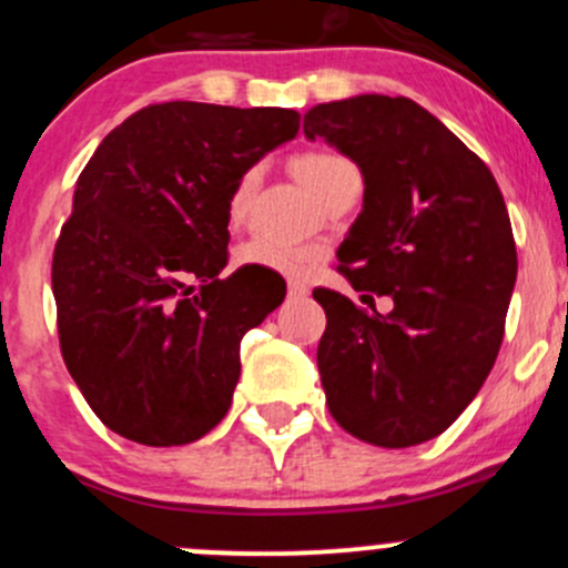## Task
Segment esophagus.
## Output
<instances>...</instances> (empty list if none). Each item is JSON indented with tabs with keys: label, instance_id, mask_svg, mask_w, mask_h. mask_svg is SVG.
Masks as SVG:
<instances>
[{
	"label": "esophagus",
	"instance_id": "34e87169",
	"mask_svg": "<svg viewBox=\"0 0 568 568\" xmlns=\"http://www.w3.org/2000/svg\"><path fill=\"white\" fill-rule=\"evenodd\" d=\"M286 292H290V297H306L308 286L303 282H295V278H290V282H286Z\"/></svg>",
	"mask_w": 568,
	"mask_h": 568
}]
</instances>
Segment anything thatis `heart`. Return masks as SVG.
<instances>
[{
	"mask_svg": "<svg viewBox=\"0 0 568 568\" xmlns=\"http://www.w3.org/2000/svg\"><path fill=\"white\" fill-rule=\"evenodd\" d=\"M292 168H295L297 179H301L317 199H323L325 190H328L336 179L345 176L347 171H356L345 156L331 154V151H306V154H297ZM256 187H260V168H248V171L237 179L232 195H229V221H243L251 201H254ZM312 256L314 251L303 248V245L276 243V240L271 237H251L248 243H243L237 248L240 265L265 267V271L273 273H301L303 265H306Z\"/></svg>",
	"mask_w": 568,
	"mask_h": 568,
	"instance_id": "b5f03b06",
	"label": "heart"
}]
</instances>
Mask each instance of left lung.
I'll return each mask as SVG.
<instances>
[{"mask_svg": "<svg viewBox=\"0 0 568 568\" xmlns=\"http://www.w3.org/2000/svg\"><path fill=\"white\" fill-rule=\"evenodd\" d=\"M364 176V206L336 251L358 292L389 294L381 315L342 292L317 347L328 412L356 439L412 447L450 428L491 373L516 284V243L491 171L406 95L364 93L303 115Z\"/></svg>", "mask_w": 568, "mask_h": 568, "instance_id": "left-lung-1", "label": "left lung"}]
</instances>
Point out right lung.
Segmentation results:
<instances>
[{"instance_id":"obj_1","label":"right lung","mask_w":568,"mask_h":568,"mask_svg":"<svg viewBox=\"0 0 568 568\" xmlns=\"http://www.w3.org/2000/svg\"><path fill=\"white\" fill-rule=\"evenodd\" d=\"M297 129L301 115L282 106L149 104L77 179L52 256L60 351L95 417L123 439L190 445L226 417L240 342L286 295L265 271L221 278L226 204Z\"/></svg>"}]
</instances>
